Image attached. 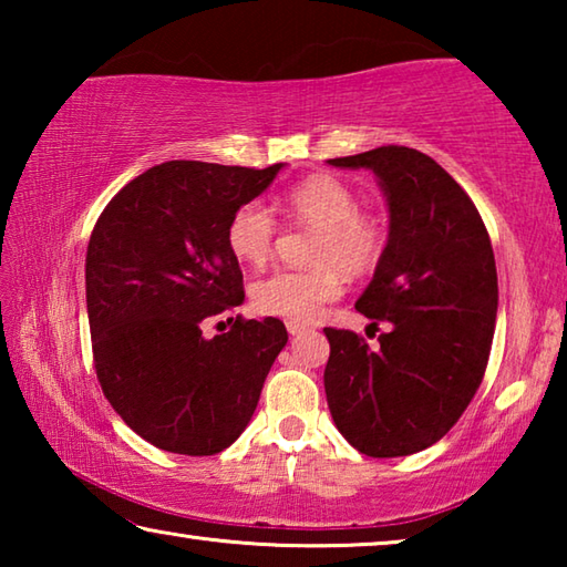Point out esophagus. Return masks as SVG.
I'll use <instances>...</instances> for the list:
<instances>
[{
	"instance_id": "esophagus-1",
	"label": "esophagus",
	"mask_w": 567,
	"mask_h": 567,
	"mask_svg": "<svg viewBox=\"0 0 567 567\" xmlns=\"http://www.w3.org/2000/svg\"><path fill=\"white\" fill-rule=\"evenodd\" d=\"M287 332L290 334H300V332H305V324H300V322H287Z\"/></svg>"
}]
</instances>
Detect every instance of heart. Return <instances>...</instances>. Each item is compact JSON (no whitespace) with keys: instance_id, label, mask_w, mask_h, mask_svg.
Here are the masks:
<instances>
[{"instance_id":"heart-1","label":"heart","mask_w":567,"mask_h":567,"mask_svg":"<svg viewBox=\"0 0 567 567\" xmlns=\"http://www.w3.org/2000/svg\"><path fill=\"white\" fill-rule=\"evenodd\" d=\"M295 223L318 229L312 243L315 270H277L252 285L249 297L260 315L292 322H312L324 305L338 300L344 275H364L380 262L385 229L380 219L362 213L350 185L332 175L297 182L282 197ZM277 223L262 203L239 205L227 223V247L237 262L260 267L270 260Z\"/></svg>"}]
</instances>
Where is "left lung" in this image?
Here are the masks:
<instances>
[{"instance_id": "left-lung-1", "label": "left lung", "mask_w": 567, "mask_h": 567, "mask_svg": "<svg viewBox=\"0 0 567 567\" xmlns=\"http://www.w3.org/2000/svg\"><path fill=\"white\" fill-rule=\"evenodd\" d=\"M372 169L388 197L390 235L354 307L385 320L380 348L324 328V395L342 437L370 457L435 445L483 382L497 318L491 235L467 192L433 157L378 147L328 159Z\"/></svg>"}]
</instances>
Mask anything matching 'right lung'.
Here are the masks:
<instances>
[{"instance_id":"obj_1","label":"right lung","mask_w":567,"mask_h":567,"mask_svg":"<svg viewBox=\"0 0 567 567\" xmlns=\"http://www.w3.org/2000/svg\"><path fill=\"white\" fill-rule=\"evenodd\" d=\"M280 169L162 162L127 182L92 229L84 285L97 380L134 433L167 453L233 445L287 344L277 318L237 315L229 332L203 334L245 300L229 217Z\"/></svg>"}]
</instances>
